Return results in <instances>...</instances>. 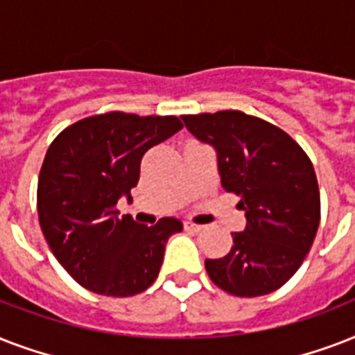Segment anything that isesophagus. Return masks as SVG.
Returning <instances> with one entry per match:
<instances>
[{
  "label": "esophagus",
  "instance_id": "esophagus-1",
  "mask_svg": "<svg viewBox=\"0 0 355 355\" xmlns=\"http://www.w3.org/2000/svg\"><path fill=\"white\" fill-rule=\"evenodd\" d=\"M184 228H186V230H191V232H200L205 227H202V225H197V223L186 221L184 223Z\"/></svg>",
  "mask_w": 355,
  "mask_h": 355
}]
</instances>
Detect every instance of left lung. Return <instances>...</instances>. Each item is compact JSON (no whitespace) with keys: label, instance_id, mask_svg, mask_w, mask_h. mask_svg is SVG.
Returning a JSON list of instances; mask_svg holds the SVG:
<instances>
[{"label":"left lung","instance_id":"8db88e82","mask_svg":"<svg viewBox=\"0 0 355 355\" xmlns=\"http://www.w3.org/2000/svg\"><path fill=\"white\" fill-rule=\"evenodd\" d=\"M193 136L216 147L225 191L241 197L247 227L225 258L206 259L217 287L243 298L280 289L298 270L320 223L313 164L295 139L241 110L182 116Z\"/></svg>","mask_w":355,"mask_h":355}]
</instances>
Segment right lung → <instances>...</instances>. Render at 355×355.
I'll list each match as a JSON object with an SVG mask.
<instances>
[{"label": "right lung", "instance_id": "right-lung-1", "mask_svg": "<svg viewBox=\"0 0 355 355\" xmlns=\"http://www.w3.org/2000/svg\"><path fill=\"white\" fill-rule=\"evenodd\" d=\"M182 128L177 116L96 114L53 139L42 164L36 208L47 245L79 286L107 297H132L156 280L175 217L153 227L119 217L150 147Z\"/></svg>", "mask_w": 355, "mask_h": 355}]
</instances>
